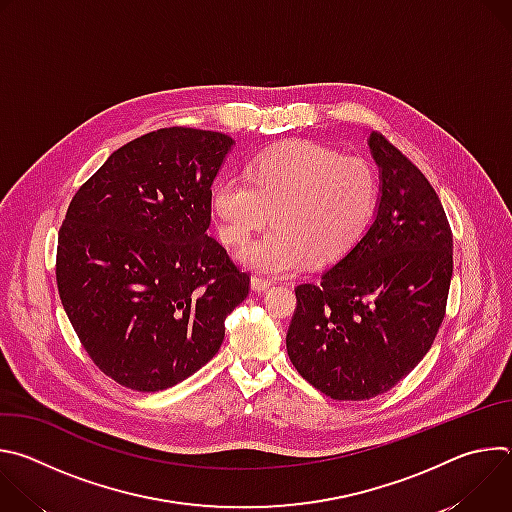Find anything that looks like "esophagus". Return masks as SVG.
I'll list each match as a JSON object with an SVG mask.
<instances>
[{
  "mask_svg": "<svg viewBox=\"0 0 512 512\" xmlns=\"http://www.w3.org/2000/svg\"><path fill=\"white\" fill-rule=\"evenodd\" d=\"M271 287V281H267V279H263V277H251V289L253 291H267Z\"/></svg>",
  "mask_w": 512,
  "mask_h": 512,
  "instance_id": "obj_1",
  "label": "esophagus"
}]
</instances>
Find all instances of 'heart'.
I'll use <instances>...</instances> for the list:
<instances>
[{
  "instance_id": "b5f03b06",
  "label": "heart",
  "mask_w": 512,
  "mask_h": 512,
  "mask_svg": "<svg viewBox=\"0 0 512 512\" xmlns=\"http://www.w3.org/2000/svg\"><path fill=\"white\" fill-rule=\"evenodd\" d=\"M375 202L369 164L316 143L281 145L261 156L247 178H225L212 188L218 235L227 245H245L271 214L273 229L237 255L243 267L267 277L294 273L308 257H340L369 225Z\"/></svg>"
}]
</instances>
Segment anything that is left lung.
<instances>
[{
  "instance_id": "1",
  "label": "left lung",
  "mask_w": 512,
  "mask_h": 512,
  "mask_svg": "<svg viewBox=\"0 0 512 512\" xmlns=\"http://www.w3.org/2000/svg\"><path fill=\"white\" fill-rule=\"evenodd\" d=\"M373 223L320 279L296 289L285 344L298 373L336 401L393 389L431 348L452 281V231L427 178L381 133Z\"/></svg>"
}]
</instances>
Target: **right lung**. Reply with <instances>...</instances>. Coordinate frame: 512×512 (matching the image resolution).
<instances>
[{
	"mask_svg": "<svg viewBox=\"0 0 512 512\" xmlns=\"http://www.w3.org/2000/svg\"><path fill=\"white\" fill-rule=\"evenodd\" d=\"M235 139L190 127L129 141L79 188L58 233L64 312L119 385L170 389L218 352L249 275L206 235Z\"/></svg>",
	"mask_w": 512,
	"mask_h": 512,
	"instance_id": "obj_1",
	"label": "right lung"
}]
</instances>
